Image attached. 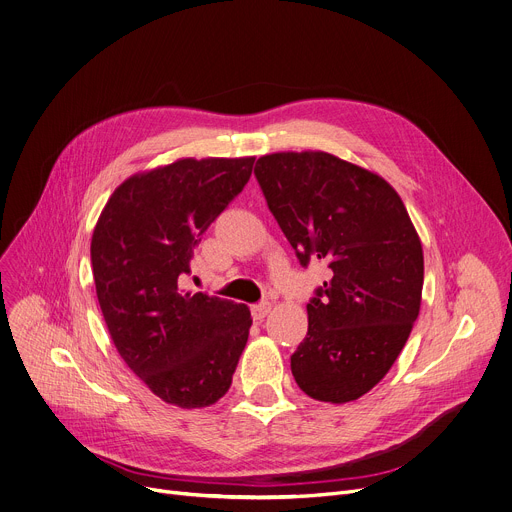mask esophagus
<instances>
[{"mask_svg":"<svg viewBox=\"0 0 512 512\" xmlns=\"http://www.w3.org/2000/svg\"><path fill=\"white\" fill-rule=\"evenodd\" d=\"M269 311H271V302H259V304H255L253 309H251V315H253V319L255 321H261V319H265L267 315H269Z\"/></svg>","mask_w":512,"mask_h":512,"instance_id":"34e87169","label":"esophagus"}]
</instances>
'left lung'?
Segmentation results:
<instances>
[{
	"label": "left lung",
	"instance_id": "1",
	"mask_svg": "<svg viewBox=\"0 0 512 512\" xmlns=\"http://www.w3.org/2000/svg\"><path fill=\"white\" fill-rule=\"evenodd\" d=\"M255 177L300 265L331 269L306 304L294 379L313 399L354 401L389 372L418 319L420 236L383 177L333 154L261 156Z\"/></svg>",
	"mask_w": 512,
	"mask_h": 512
}]
</instances>
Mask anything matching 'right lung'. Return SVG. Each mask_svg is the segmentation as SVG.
I'll list each match as a JSON object with an SVG mask.
<instances>
[{
    "label": "right lung",
    "instance_id": "add662e5",
    "mask_svg": "<svg viewBox=\"0 0 512 512\" xmlns=\"http://www.w3.org/2000/svg\"><path fill=\"white\" fill-rule=\"evenodd\" d=\"M255 158H183L121 183L90 245L102 317L125 364L162 401L193 410L232 383L247 304L187 292L201 234L247 185Z\"/></svg>",
    "mask_w": 512,
    "mask_h": 512
}]
</instances>
